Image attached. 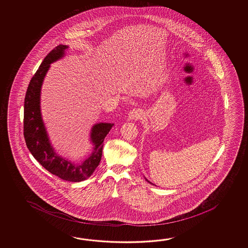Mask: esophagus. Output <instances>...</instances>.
I'll use <instances>...</instances> for the list:
<instances>
[{
    "mask_svg": "<svg viewBox=\"0 0 248 248\" xmlns=\"http://www.w3.org/2000/svg\"><path fill=\"white\" fill-rule=\"evenodd\" d=\"M142 116V111H141L140 109H133V110L129 111V113H128V120L137 121V120L141 119V117Z\"/></svg>",
    "mask_w": 248,
    "mask_h": 248,
    "instance_id": "esophagus-1",
    "label": "esophagus"
}]
</instances>
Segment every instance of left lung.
I'll list each match as a JSON object with an SVG mask.
<instances>
[{
	"label": "left lung",
	"instance_id": "left-lung-1",
	"mask_svg": "<svg viewBox=\"0 0 248 248\" xmlns=\"http://www.w3.org/2000/svg\"><path fill=\"white\" fill-rule=\"evenodd\" d=\"M146 181H147V182H149V181H148L147 179H146ZM149 183H151V182H149ZM151 184H152V183H151Z\"/></svg>",
	"mask_w": 248,
	"mask_h": 248
}]
</instances>
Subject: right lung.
I'll return each instance as SVG.
<instances>
[{
    "label": "right lung",
    "mask_w": 248,
    "mask_h": 248,
    "mask_svg": "<svg viewBox=\"0 0 248 248\" xmlns=\"http://www.w3.org/2000/svg\"><path fill=\"white\" fill-rule=\"evenodd\" d=\"M65 45H58L43 59L27 88L24 106V137L32 156L49 173L69 182H81L89 178L100 163L104 140L113 123H99L92 127L93 153L80 165L58 156L50 145L40 111V94L42 81L50 63L63 57Z\"/></svg>",
    "instance_id": "add662e5"
}]
</instances>
